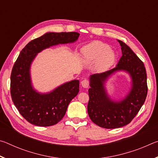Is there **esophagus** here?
Returning <instances> with one entry per match:
<instances>
[{"label": "esophagus", "mask_w": 158, "mask_h": 158, "mask_svg": "<svg viewBox=\"0 0 158 158\" xmlns=\"http://www.w3.org/2000/svg\"><path fill=\"white\" fill-rule=\"evenodd\" d=\"M90 81L88 79H84L81 81V85L84 88H88L89 86Z\"/></svg>", "instance_id": "34e87169"}]
</instances>
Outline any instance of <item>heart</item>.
<instances>
[{
	"label": "heart",
	"instance_id": "1",
	"mask_svg": "<svg viewBox=\"0 0 158 158\" xmlns=\"http://www.w3.org/2000/svg\"><path fill=\"white\" fill-rule=\"evenodd\" d=\"M82 56L89 63H96L98 61L101 68H107L115 61L114 53L110 50L108 44L100 41L93 42L83 48Z\"/></svg>",
	"mask_w": 158,
	"mask_h": 158
}]
</instances>
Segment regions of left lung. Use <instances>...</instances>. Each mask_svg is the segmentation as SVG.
Here are the masks:
<instances>
[{"label":"left lung","instance_id":"8db88e82","mask_svg":"<svg viewBox=\"0 0 158 158\" xmlns=\"http://www.w3.org/2000/svg\"><path fill=\"white\" fill-rule=\"evenodd\" d=\"M122 56L116 68L90 77L88 114L98 126L114 129L129 124L146 100L148 86L144 64L132 50L121 40ZM126 71L132 78V89L123 100L111 101L106 94L103 85L106 80L117 71Z\"/></svg>","mask_w":158,"mask_h":158}]
</instances>
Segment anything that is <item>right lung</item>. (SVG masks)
Segmentation results:
<instances>
[{
  "label": "right lung",
  "instance_id": "right-lung-1",
  "mask_svg": "<svg viewBox=\"0 0 158 158\" xmlns=\"http://www.w3.org/2000/svg\"><path fill=\"white\" fill-rule=\"evenodd\" d=\"M77 32L47 33L34 39L21 51L10 77V93L19 112L28 122L37 126L47 127L58 123L66 113L71 100L79 91V81L67 82L51 93L42 94L31 84L30 67L37 53L58 44L75 42Z\"/></svg>",
  "mask_w": 158,
  "mask_h": 158
}]
</instances>
